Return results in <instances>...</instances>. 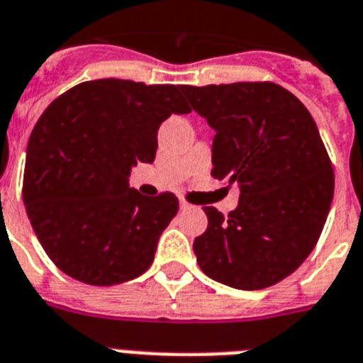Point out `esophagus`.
<instances>
[{
	"label": "esophagus",
	"instance_id": "1",
	"mask_svg": "<svg viewBox=\"0 0 363 363\" xmlns=\"http://www.w3.org/2000/svg\"><path fill=\"white\" fill-rule=\"evenodd\" d=\"M179 206H181V210H190L191 208V205H188L186 201H182V199H181V203H179Z\"/></svg>",
	"mask_w": 363,
	"mask_h": 363
}]
</instances>
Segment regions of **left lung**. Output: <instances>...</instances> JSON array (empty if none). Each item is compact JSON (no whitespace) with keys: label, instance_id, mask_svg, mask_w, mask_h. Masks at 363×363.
<instances>
[{"label":"left lung","instance_id":"left-lung-1","mask_svg":"<svg viewBox=\"0 0 363 363\" xmlns=\"http://www.w3.org/2000/svg\"><path fill=\"white\" fill-rule=\"evenodd\" d=\"M214 129L212 175L240 186L223 216L205 206L208 227L194 240L205 275L236 290H262L291 275L323 230L334 172L306 106L275 83L182 86Z\"/></svg>","mask_w":363,"mask_h":363}]
</instances>
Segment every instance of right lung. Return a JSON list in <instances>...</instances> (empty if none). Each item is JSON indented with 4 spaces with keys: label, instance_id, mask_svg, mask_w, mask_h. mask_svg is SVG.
Here are the masks:
<instances>
[{
    "label": "right lung",
    "instance_id": "obj_1",
    "mask_svg": "<svg viewBox=\"0 0 363 363\" xmlns=\"http://www.w3.org/2000/svg\"><path fill=\"white\" fill-rule=\"evenodd\" d=\"M188 112L181 86L121 79L81 83L45 108L27 145L23 203L60 271L114 286L149 269L179 201L142 196L130 169L155 160L160 123Z\"/></svg>",
    "mask_w": 363,
    "mask_h": 363
}]
</instances>
